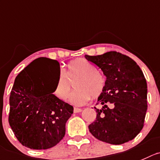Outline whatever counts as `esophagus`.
Masks as SVG:
<instances>
[{"label": "esophagus", "instance_id": "esophagus-1", "mask_svg": "<svg viewBox=\"0 0 160 160\" xmlns=\"http://www.w3.org/2000/svg\"><path fill=\"white\" fill-rule=\"evenodd\" d=\"M82 111V109L78 108H74V113H78V112H81Z\"/></svg>", "mask_w": 160, "mask_h": 160}]
</instances>
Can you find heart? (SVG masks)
I'll return each instance as SVG.
<instances>
[{"mask_svg":"<svg viewBox=\"0 0 160 160\" xmlns=\"http://www.w3.org/2000/svg\"><path fill=\"white\" fill-rule=\"evenodd\" d=\"M67 72L60 69L54 89V94L61 100H64L70 90L71 80L77 77L74 82L73 92L68 96V100L71 104L82 106L86 104L91 98H97L104 92L106 86V78L96 67L85 59H77L71 61L68 65Z\"/></svg>","mask_w":160,"mask_h":160,"instance_id":"b5f03b06","label":"heart"}]
</instances>
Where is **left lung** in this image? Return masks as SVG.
Listing matches in <instances>:
<instances>
[{
	"mask_svg": "<svg viewBox=\"0 0 160 160\" xmlns=\"http://www.w3.org/2000/svg\"><path fill=\"white\" fill-rule=\"evenodd\" d=\"M106 76V86L97 101V118L89 126L97 139L112 144L133 140L144 127L147 112V82L142 71L130 57L112 51L98 56H85ZM107 103H112L110 109Z\"/></svg>",
	"mask_w": 160,
	"mask_h": 160,
	"instance_id": "1",
	"label": "left lung"
}]
</instances>
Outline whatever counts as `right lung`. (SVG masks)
Returning <instances> with one entry per match:
<instances>
[{
    "label": "right lung",
    "mask_w": 160,
    "mask_h": 160,
    "mask_svg": "<svg viewBox=\"0 0 160 160\" xmlns=\"http://www.w3.org/2000/svg\"><path fill=\"white\" fill-rule=\"evenodd\" d=\"M42 70L58 74L60 63L46 57L33 60L16 76L9 98V125L18 141L30 149H47L58 144L74 112L53 94L56 83L49 84Z\"/></svg>",
    "instance_id": "1"
}]
</instances>
